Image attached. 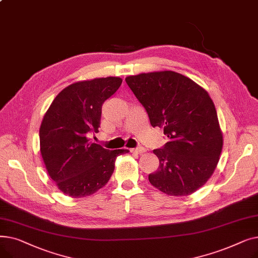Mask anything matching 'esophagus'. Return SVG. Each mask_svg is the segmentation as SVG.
<instances>
[{
  "label": "esophagus",
  "instance_id": "esophagus-1",
  "mask_svg": "<svg viewBox=\"0 0 258 258\" xmlns=\"http://www.w3.org/2000/svg\"><path fill=\"white\" fill-rule=\"evenodd\" d=\"M146 150H145V147H143V146H138V147H136V148H132L131 150V152L132 153H135V154H142V153H144Z\"/></svg>",
  "mask_w": 258,
  "mask_h": 258
}]
</instances>
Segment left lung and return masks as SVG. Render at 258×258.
<instances>
[{"mask_svg":"<svg viewBox=\"0 0 258 258\" xmlns=\"http://www.w3.org/2000/svg\"><path fill=\"white\" fill-rule=\"evenodd\" d=\"M125 81L152 126L163 127L169 139L154 150L160 163L148 180L168 196L194 194L212 175L223 148L218 114L208 93L173 71L142 73Z\"/></svg>","mask_w":258,"mask_h":258,"instance_id":"left-lung-1","label":"left lung"}]
</instances>
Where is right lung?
Here are the masks:
<instances>
[{
	"label": "right lung",
	"mask_w": 258,
	"mask_h": 258,
	"mask_svg": "<svg viewBox=\"0 0 258 258\" xmlns=\"http://www.w3.org/2000/svg\"><path fill=\"white\" fill-rule=\"evenodd\" d=\"M122 84L119 77L79 81L53 100L39 128L40 154L50 178L72 198L91 196L103 187L118 156L128 150L110 151L93 143L98 133L102 104Z\"/></svg>",
	"instance_id": "obj_1"
}]
</instances>
